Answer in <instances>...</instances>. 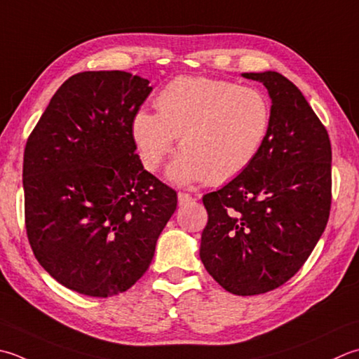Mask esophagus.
Returning <instances> with one entry per match:
<instances>
[{"label":"esophagus","mask_w":359,"mask_h":359,"mask_svg":"<svg viewBox=\"0 0 359 359\" xmlns=\"http://www.w3.org/2000/svg\"><path fill=\"white\" fill-rule=\"evenodd\" d=\"M177 198H179V205H187V203L193 201V196H189L188 193H179Z\"/></svg>","instance_id":"obj_1"}]
</instances>
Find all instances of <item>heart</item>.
Returning a JSON list of instances; mask_svg holds the SVG:
<instances>
[{"instance_id":"obj_1","label":"heart","mask_w":359,"mask_h":359,"mask_svg":"<svg viewBox=\"0 0 359 359\" xmlns=\"http://www.w3.org/2000/svg\"><path fill=\"white\" fill-rule=\"evenodd\" d=\"M157 114L138 110L132 138L146 170L156 171L179 137L168 168L175 184L236 179L262 152L272 126L264 91L212 77H177L156 97Z\"/></svg>"}]
</instances>
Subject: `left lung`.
Returning <instances> with one entry per match:
<instances>
[{
  "mask_svg": "<svg viewBox=\"0 0 359 359\" xmlns=\"http://www.w3.org/2000/svg\"><path fill=\"white\" fill-rule=\"evenodd\" d=\"M268 88L272 126L257 160L202 198L208 222L199 255L236 296L286 283L318 244L332 205V144L302 91L276 72L244 73Z\"/></svg>",
  "mask_w": 359,
  "mask_h": 359,
  "instance_id": "8db88e82",
  "label": "left lung"
}]
</instances>
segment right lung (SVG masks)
I'll use <instances>...</instances> for the list:
<instances>
[{"mask_svg": "<svg viewBox=\"0 0 359 359\" xmlns=\"http://www.w3.org/2000/svg\"><path fill=\"white\" fill-rule=\"evenodd\" d=\"M149 81L83 72L55 91L25 147L27 240L37 262L90 297L128 291L152 262L177 193L147 172L132 119Z\"/></svg>", "mask_w": 359, "mask_h": 359, "instance_id": "1", "label": "right lung"}]
</instances>
